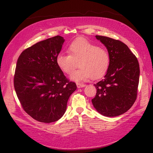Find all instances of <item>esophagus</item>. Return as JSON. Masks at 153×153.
Listing matches in <instances>:
<instances>
[{
  "label": "esophagus",
  "mask_w": 153,
  "mask_h": 153,
  "mask_svg": "<svg viewBox=\"0 0 153 153\" xmlns=\"http://www.w3.org/2000/svg\"><path fill=\"white\" fill-rule=\"evenodd\" d=\"M76 85H77V87L78 88H84L86 86V84H81V83H77Z\"/></svg>",
  "instance_id": "obj_1"
}]
</instances>
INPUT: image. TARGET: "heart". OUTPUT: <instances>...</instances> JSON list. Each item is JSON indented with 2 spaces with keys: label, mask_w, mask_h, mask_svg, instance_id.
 Instances as JSON below:
<instances>
[{
  "label": "heart",
  "mask_w": 153,
  "mask_h": 153,
  "mask_svg": "<svg viewBox=\"0 0 153 153\" xmlns=\"http://www.w3.org/2000/svg\"><path fill=\"white\" fill-rule=\"evenodd\" d=\"M68 52L69 54L59 53L56 62L62 71L70 75L76 68L77 61H80V68L71 76L74 81L100 78L108 70L110 63L108 52L86 38L74 40L69 46Z\"/></svg>",
  "instance_id": "heart-1"
}]
</instances>
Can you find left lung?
<instances>
[{
	"label": "left lung",
	"mask_w": 153,
	"mask_h": 153,
	"mask_svg": "<svg viewBox=\"0 0 153 153\" xmlns=\"http://www.w3.org/2000/svg\"><path fill=\"white\" fill-rule=\"evenodd\" d=\"M96 38L107 48L110 63L105 78L94 84L97 94L92 102L101 115L116 117L128 111L136 100L139 63L123 42L106 36Z\"/></svg>",
	"instance_id": "left-lung-1"
}]
</instances>
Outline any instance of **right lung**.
Segmentation results:
<instances>
[{
  "label": "right lung",
  "instance_id": "add662e5",
  "mask_svg": "<svg viewBox=\"0 0 153 153\" xmlns=\"http://www.w3.org/2000/svg\"><path fill=\"white\" fill-rule=\"evenodd\" d=\"M64 42L60 36L40 41L17 59L15 92L25 112L40 122L49 123L63 117L69 98L77 88L56 62Z\"/></svg>",
  "mask_w": 153,
  "mask_h": 153
}]
</instances>
